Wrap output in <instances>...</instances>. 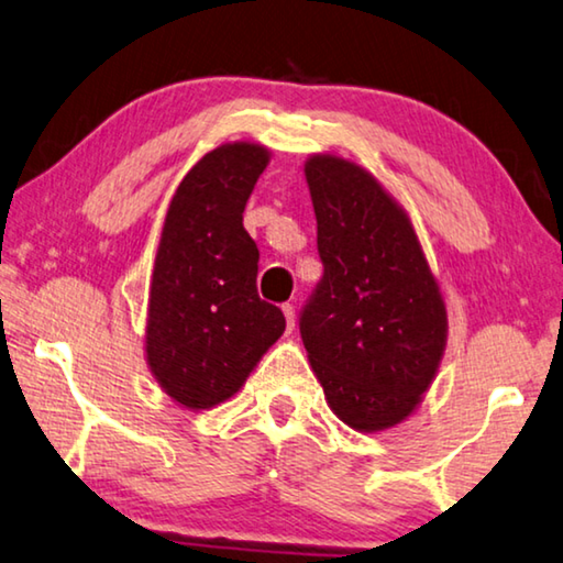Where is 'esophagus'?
<instances>
[{"instance_id": "obj_1", "label": "esophagus", "mask_w": 563, "mask_h": 563, "mask_svg": "<svg viewBox=\"0 0 563 563\" xmlns=\"http://www.w3.org/2000/svg\"><path fill=\"white\" fill-rule=\"evenodd\" d=\"M283 316H285V328H288V333H292V328H296V308H292L290 302H285Z\"/></svg>"}]
</instances>
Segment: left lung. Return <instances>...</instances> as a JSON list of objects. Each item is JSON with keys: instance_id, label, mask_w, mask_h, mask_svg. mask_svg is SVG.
<instances>
[{"instance_id": "1", "label": "left lung", "mask_w": 563, "mask_h": 563, "mask_svg": "<svg viewBox=\"0 0 563 563\" xmlns=\"http://www.w3.org/2000/svg\"><path fill=\"white\" fill-rule=\"evenodd\" d=\"M323 280L300 335L325 400L345 426L404 423L439 373L449 341L441 285L404 205L341 155L306 159Z\"/></svg>"}]
</instances>
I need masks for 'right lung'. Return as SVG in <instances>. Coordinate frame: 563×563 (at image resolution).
<instances>
[{
    "instance_id": "right-lung-1",
    "label": "right lung",
    "mask_w": 563,
    "mask_h": 563,
    "mask_svg": "<svg viewBox=\"0 0 563 563\" xmlns=\"http://www.w3.org/2000/svg\"><path fill=\"white\" fill-rule=\"evenodd\" d=\"M271 163L261 142H225L192 165L169 200L150 278L145 361L187 410L233 398L285 330L257 296L255 240L243 210Z\"/></svg>"
}]
</instances>
